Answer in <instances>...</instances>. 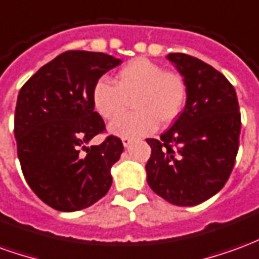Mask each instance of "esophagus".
I'll return each instance as SVG.
<instances>
[{
    "label": "esophagus",
    "instance_id": "esophagus-1",
    "mask_svg": "<svg viewBox=\"0 0 259 259\" xmlns=\"http://www.w3.org/2000/svg\"><path fill=\"white\" fill-rule=\"evenodd\" d=\"M122 143H123L124 147H129L132 144V140L130 139H122Z\"/></svg>",
    "mask_w": 259,
    "mask_h": 259
}]
</instances>
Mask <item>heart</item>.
<instances>
[{
	"label": "heart",
	"mask_w": 259,
	"mask_h": 259,
	"mask_svg": "<svg viewBox=\"0 0 259 259\" xmlns=\"http://www.w3.org/2000/svg\"><path fill=\"white\" fill-rule=\"evenodd\" d=\"M187 98L183 76L166 72L161 65L137 58L116 74V85L100 79L93 89V105L104 119H115L126 111L127 101L135 112L109 124L113 136L135 139L152 133L157 124L168 126L178 118Z\"/></svg>",
	"instance_id": "1"
}]
</instances>
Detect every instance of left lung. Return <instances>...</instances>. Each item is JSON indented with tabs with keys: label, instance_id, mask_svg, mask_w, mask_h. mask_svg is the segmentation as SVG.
<instances>
[{
	"label": "left lung",
	"instance_id": "obj_1",
	"mask_svg": "<svg viewBox=\"0 0 259 259\" xmlns=\"http://www.w3.org/2000/svg\"><path fill=\"white\" fill-rule=\"evenodd\" d=\"M187 84L186 107L159 139H147V182L179 206L197 205L228 182L239 150L241 119L234 87L211 65L187 54H169Z\"/></svg>",
	"mask_w": 259,
	"mask_h": 259
}]
</instances>
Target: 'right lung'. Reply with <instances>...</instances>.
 Here are the masks:
<instances>
[{"label": "right lung", "instance_id": "1", "mask_svg": "<svg viewBox=\"0 0 259 259\" xmlns=\"http://www.w3.org/2000/svg\"><path fill=\"white\" fill-rule=\"evenodd\" d=\"M120 64L104 53L66 51L20 89L14 132L22 172L37 197L57 211L93 205L112 185L122 140L108 136L100 146L85 144L105 130L93 105L94 84Z\"/></svg>", "mask_w": 259, "mask_h": 259}]
</instances>
